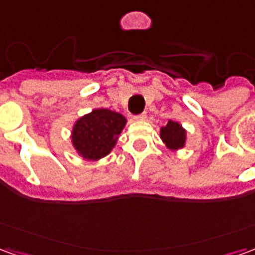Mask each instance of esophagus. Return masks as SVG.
Here are the masks:
<instances>
[{"mask_svg": "<svg viewBox=\"0 0 255 255\" xmlns=\"http://www.w3.org/2000/svg\"><path fill=\"white\" fill-rule=\"evenodd\" d=\"M133 120H144L146 119V113H140V115H136V116L132 117Z\"/></svg>", "mask_w": 255, "mask_h": 255, "instance_id": "obj_1", "label": "esophagus"}]
</instances>
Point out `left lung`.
Listing matches in <instances>:
<instances>
[{
	"mask_svg": "<svg viewBox=\"0 0 255 255\" xmlns=\"http://www.w3.org/2000/svg\"><path fill=\"white\" fill-rule=\"evenodd\" d=\"M161 139L169 149H180L184 146L186 140V131L183 129L179 123H175L169 120L165 127L161 128Z\"/></svg>",
	"mask_w": 255,
	"mask_h": 255,
	"instance_id": "left-lung-1",
	"label": "left lung"
}]
</instances>
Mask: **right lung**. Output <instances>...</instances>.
Returning a JSON list of instances; mask_svg holds the SVG:
<instances>
[{
  "instance_id": "1",
  "label": "right lung",
  "mask_w": 255,
  "mask_h": 255,
  "mask_svg": "<svg viewBox=\"0 0 255 255\" xmlns=\"http://www.w3.org/2000/svg\"><path fill=\"white\" fill-rule=\"evenodd\" d=\"M126 126V117L109 109H95L79 119L72 131L75 149L87 160H98L111 153Z\"/></svg>"
}]
</instances>
